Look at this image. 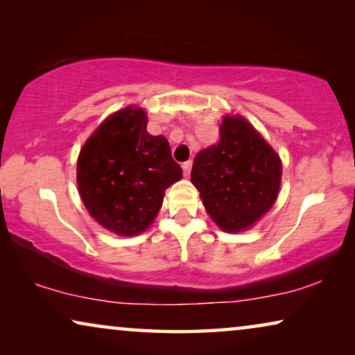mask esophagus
I'll return each mask as SVG.
<instances>
[{
  "mask_svg": "<svg viewBox=\"0 0 355 355\" xmlns=\"http://www.w3.org/2000/svg\"><path fill=\"white\" fill-rule=\"evenodd\" d=\"M191 169H192V162L189 159V162L182 163V171H184V176H189L191 174Z\"/></svg>",
  "mask_w": 355,
  "mask_h": 355,
  "instance_id": "34e87169",
  "label": "esophagus"
}]
</instances>
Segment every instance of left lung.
Wrapping results in <instances>:
<instances>
[{
	"label": "left lung",
	"instance_id": "8db88e82",
	"mask_svg": "<svg viewBox=\"0 0 355 355\" xmlns=\"http://www.w3.org/2000/svg\"><path fill=\"white\" fill-rule=\"evenodd\" d=\"M281 159L242 116H225L220 142L197 153L191 181L223 231L249 230L273 207L281 186Z\"/></svg>",
	"mask_w": 355,
	"mask_h": 355
}]
</instances>
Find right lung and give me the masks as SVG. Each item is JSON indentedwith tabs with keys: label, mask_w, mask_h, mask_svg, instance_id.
Instances as JSON below:
<instances>
[{
	"label": "right lung",
	"mask_w": 355,
	"mask_h": 355,
	"mask_svg": "<svg viewBox=\"0 0 355 355\" xmlns=\"http://www.w3.org/2000/svg\"><path fill=\"white\" fill-rule=\"evenodd\" d=\"M147 113L128 106L108 116L77 159V186L92 218L121 236L152 225L164 191L182 178L163 135L147 132Z\"/></svg>",
	"instance_id": "add662e5"
}]
</instances>
